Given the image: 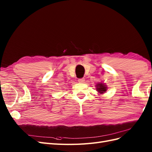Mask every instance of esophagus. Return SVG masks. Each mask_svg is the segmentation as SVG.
<instances>
[{"label": "esophagus", "instance_id": "1", "mask_svg": "<svg viewBox=\"0 0 152 152\" xmlns=\"http://www.w3.org/2000/svg\"><path fill=\"white\" fill-rule=\"evenodd\" d=\"M78 81H79V82H80V83H82V82H84L85 79H84V78H81V79H79Z\"/></svg>", "mask_w": 152, "mask_h": 152}]
</instances>
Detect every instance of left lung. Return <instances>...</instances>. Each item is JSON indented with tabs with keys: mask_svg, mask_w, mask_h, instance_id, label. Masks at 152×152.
Returning a JSON list of instances; mask_svg holds the SVG:
<instances>
[{
	"mask_svg": "<svg viewBox=\"0 0 152 152\" xmlns=\"http://www.w3.org/2000/svg\"><path fill=\"white\" fill-rule=\"evenodd\" d=\"M107 86L102 83H99L96 85V89H97V91L101 94L104 93V92L107 91Z\"/></svg>",
	"mask_w": 152,
	"mask_h": 152,
	"instance_id": "8db88e82",
	"label": "left lung"
}]
</instances>
